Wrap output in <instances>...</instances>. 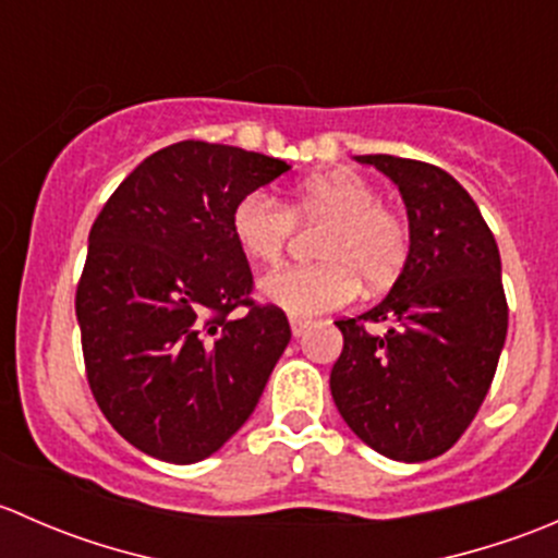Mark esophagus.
Wrapping results in <instances>:
<instances>
[{
    "mask_svg": "<svg viewBox=\"0 0 558 558\" xmlns=\"http://www.w3.org/2000/svg\"><path fill=\"white\" fill-rule=\"evenodd\" d=\"M289 324H291V331H294V337H300L302 331H305L307 326L313 324V320H311V318H302V315H291Z\"/></svg>",
    "mask_w": 558,
    "mask_h": 558,
    "instance_id": "1",
    "label": "esophagus"
}]
</instances>
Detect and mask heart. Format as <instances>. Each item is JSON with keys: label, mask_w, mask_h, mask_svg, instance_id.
Returning a JSON list of instances; mask_svg holds the SVG:
<instances>
[{"label": "heart", "mask_w": 558, "mask_h": 558, "mask_svg": "<svg viewBox=\"0 0 558 558\" xmlns=\"http://www.w3.org/2000/svg\"><path fill=\"white\" fill-rule=\"evenodd\" d=\"M296 221L324 223L315 243L320 262L283 267L262 280V296L291 315L340 311L356 300L362 280L386 289L410 258V223L380 202L362 174L337 170L302 180L289 205L269 191H247L229 213V229L247 262L272 267L283 258Z\"/></svg>", "instance_id": "b5f03b06"}]
</instances>
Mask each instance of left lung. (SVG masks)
Returning a JSON list of instances; mask_svg holds the SVG:
<instances>
[{
    "label": "left lung",
    "instance_id": "left-lung-1",
    "mask_svg": "<svg viewBox=\"0 0 558 558\" xmlns=\"http://www.w3.org/2000/svg\"><path fill=\"white\" fill-rule=\"evenodd\" d=\"M399 185L410 221V258L380 305L335 320L342 353L331 397L369 448L426 461L464 435L486 399L508 335L502 262L472 196L426 161L356 156ZM388 319L384 338L367 323Z\"/></svg>",
    "mask_w": 558,
    "mask_h": 558
}]
</instances>
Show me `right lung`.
Instances as JSON below:
<instances>
[{"instance_id": "add662e5", "label": "right lung", "mask_w": 558, "mask_h": 558, "mask_svg": "<svg viewBox=\"0 0 558 558\" xmlns=\"http://www.w3.org/2000/svg\"><path fill=\"white\" fill-rule=\"evenodd\" d=\"M286 170L272 156L183 140L150 154L94 221L75 294L86 378L112 429L154 459L216 453L289 345L286 313L251 300L229 229L234 202Z\"/></svg>"}]
</instances>
